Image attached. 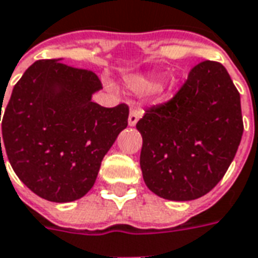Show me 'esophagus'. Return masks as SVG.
Segmentation results:
<instances>
[{
  "instance_id": "1",
  "label": "esophagus",
  "mask_w": 258,
  "mask_h": 258,
  "mask_svg": "<svg viewBox=\"0 0 258 258\" xmlns=\"http://www.w3.org/2000/svg\"><path fill=\"white\" fill-rule=\"evenodd\" d=\"M142 118V111L139 108L131 109V114H129V118H127V123L129 126H135L138 123V120Z\"/></svg>"
}]
</instances>
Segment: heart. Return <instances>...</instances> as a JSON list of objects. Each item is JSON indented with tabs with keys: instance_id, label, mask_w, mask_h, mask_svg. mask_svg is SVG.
<instances>
[{
	"instance_id": "obj_1",
	"label": "heart",
	"mask_w": 258,
	"mask_h": 258,
	"mask_svg": "<svg viewBox=\"0 0 258 258\" xmlns=\"http://www.w3.org/2000/svg\"><path fill=\"white\" fill-rule=\"evenodd\" d=\"M144 85H147V86H153V85H154V82H150V80H147V82H144Z\"/></svg>"
}]
</instances>
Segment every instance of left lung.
<instances>
[{"label": "left lung", "instance_id": "1", "mask_svg": "<svg viewBox=\"0 0 258 258\" xmlns=\"http://www.w3.org/2000/svg\"><path fill=\"white\" fill-rule=\"evenodd\" d=\"M140 168L157 196L189 202L207 195L228 171L243 135L240 96L220 62L193 68L171 101L146 111Z\"/></svg>", "mask_w": 258, "mask_h": 258}]
</instances>
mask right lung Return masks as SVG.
Here are the masks:
<instances>
[{"instance_id": "right-lung-1", "label": "right lung", "mask_w": 258, "mask_h": 258, "mask_svg": "<svg viewBox=\"0 0 258 258\" xmlns=\"http://www.w3.org/2000/svg\"><path fill=\"white\" fill-rule=\"evenodd\" d=\"M61 62L29 67L12 90L1 127L18 178L48 202L69 203L93 187L104 155L127 126L129 108L93 103L103 89L98 78Z\"/></svg>"}]
</instances>
